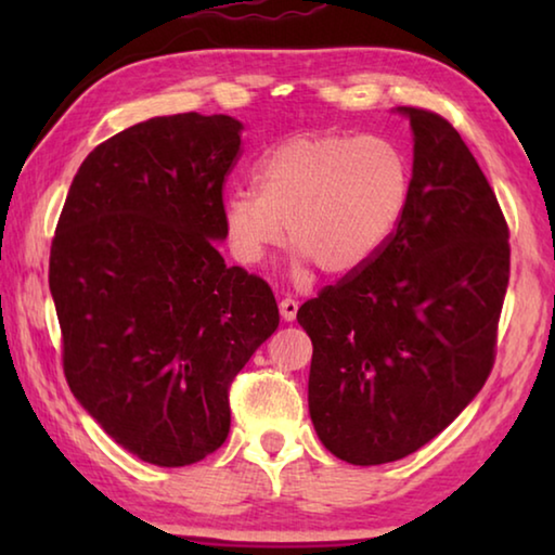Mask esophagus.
<instances>
[{
	"mask_svg": "<svg viewBox=\"0 0 555 555\" xmlns=\"http://www.w3.org/2000/svg\"><path fill=\"white\" fill-rule=\"evenodd\" d=\"M279 311L284 321H294L296 313H298V300L296 298H281L279 300Z\"/></svg>",
	"mask_w": 555,
	"mask_h": 555,
	"instance_id": "34e87169",
	"label": "esophagus"
}]
</instances>
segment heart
<instances>
[{"label":"heart","mask_w":555,"mask_h":555,"mask_svg":"<svg viewBox=\"0 0 555 555\" xmlns=\"http://www.w3.org/2000/svg\"><path fill=\"white\" fill-rule=\"evenodd\" d=\"M255 188L224 198V230L242 264L288 242L296 261L350 274L379 255L409 201L411 168L384 137L298 134L261 156Z\"/></svg>","instance_id":"1"}]
</instances>
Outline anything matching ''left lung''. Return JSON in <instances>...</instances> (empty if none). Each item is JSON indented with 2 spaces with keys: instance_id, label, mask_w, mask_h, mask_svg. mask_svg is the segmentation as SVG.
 I'll use <instances>...</instances> for the list:
<instances>
[{
  "instance_id": "8db88e82",
  "label": "left lung",
  "mask_w": 555,
  "mask_h": 555,
  "mask_svg": "<svg viewBox=\"0 0 555 555\" xmlns=\"http://www.w3.org/2000/svg\"><path fill=\"white\" fill-rule=\"evenodd\" d=\"M401 112L413 176L397 230L296 315L313 343L315 434L352 465L411 455L475 399L509 284V228L463 137L436 112Z\"/></svg>"
}]
</instances>
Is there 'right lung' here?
Segmentation results:
<instances>
[{"mask_svg":"<svg viewBox=\"0 0 555 555\" xmlns=\"http://www.w3.org/2000/svg\"><path fill=\"white\" fill-rule=\"evenodd\" d=\"M228 115L154 117L92 149L51 242L63 374L109 438L158 467L230 434V387L276 331L271 286L228 267L222 188L242 154Z\"/></svg>","mask_w":555,"mask_h":555,"instance_id":"1","label":"right lung"}]
</instances>
